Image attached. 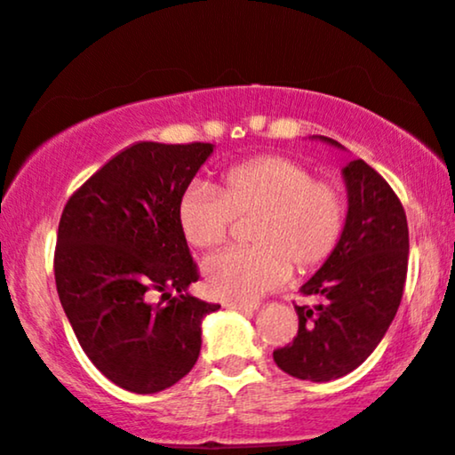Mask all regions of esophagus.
I'll return each mask as SVG.
<instances>
[{
	"label": "esophagus",
	"mask_w": 455,
	"mask_h": 455,
	"mask_svg": "<svg viewBox=\"0 0 455 455\" xmlns=\"http://www.w3.org/2000/svg\"><path fill=\"white\" fill-rule=\"evenodd\" d=\"M224 307L235 309V311H245V314H251V311L259 309V305H256V303H231V300H228V303H224Z\"/></svg>",
	"instance_id": "obj_1"
}]
</instances>
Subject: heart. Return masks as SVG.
Returning a JSON list of instances; mask_svg holds the SVG:
<instances>
[{"instance_id":"heart-1","label":"heart","mask_w":455,"mask_h":455,"mask_svg":"<svg viewBox=\"0 0 455 455\" xmlns=\"http://www.w3.org/2000/svg\"><path fill=\"white\" fill-rule=\"evenodd\" d=\"M190 186L178 201V227L188 245L216 250L235 220H250L254 248L227 250L205 262L213 297L251 303L288 280L290 265L305 273L324 265L341 243L347 201L332 182L294 158L254 156L224 169L216 186Z\"/></svg>"}]
</instances>
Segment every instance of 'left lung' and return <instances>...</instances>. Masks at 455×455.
Masks as SVG:
<instances>
[{
  "instance_id": "1",
  "label": "left lung",
  "mask_w": 455,
  "mask_h": 455,
  "mask_svg": "<svg viewBox=\"0 0 455 455\" xmlns=\"http://www.w3.org/2000/svg\"><path fill=\"white\" fill-rule=\"evenodd\" d=\"M326 144L339 141L317 135ZM347 224L341 243L300 292L314 307L294 305L299 332L273 352L283 373L331 381L352 373L373 354L403 299L409 260V227L390 184L363 158L343 167Z\"/></svg>"
}]
</instances>
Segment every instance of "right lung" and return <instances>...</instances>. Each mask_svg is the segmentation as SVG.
Wrapping results in <instances>:
<instances>
[{"mask_svg": "<svg viewBox=\"0 0 455 455\" xmlns=\"http://www.w3.org/2000/svg\"><path fill=\"white\" fill-rule=\"evenodd\" d=\"M212 144L138 141L69 196L54 248L63 311L112 384L155 394L190 373L201 322L220 305L188 294L199 280L178 201Z\"/></svg>", "mask_w": 455, "mask_h": 455, "instance_id": "right-lung-1", "label": "right lung"}]
</instances>
